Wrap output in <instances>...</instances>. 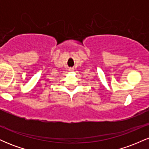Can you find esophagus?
I'll return each mask as SVG.
<instances>
[{
	"mask_svg": "<svg viewBox=\"0 0 149 149\" xmlns=\"http://www.w3.org/2000/svg\"><path fill=\"white\" fill-rule=\"evenodd\" d=\"M69 70H70V71H73V68H70Z\"/></svg>",
	"mask_w": 149,
	"mask_h": 149,
	"instance_id": "esophagus-1",
	"label": "esophagus"
}]
</instances>
